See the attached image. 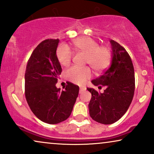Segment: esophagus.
Masks as SVG:
<instances>
[{
  "label": "esophagus",
  "instance_id": "obj_1",
  "mask_svg": "<svg viewBox=\"0 0 154 154\" xmlns=\"http://www.w3.org/2000/svg\"><path fill=\"white\" fill-rule=\"evenodd\" d=\"M86 89V86H80V94H81V93H82L83 91H85Z\"/></svg>",
  "mask_w": 154,
  "mask_h": 154
}]
</instances>
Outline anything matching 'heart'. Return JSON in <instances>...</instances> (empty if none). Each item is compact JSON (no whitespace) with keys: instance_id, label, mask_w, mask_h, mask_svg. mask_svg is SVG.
<instances>
[{"instance_id":"b5f03b06","label":"heart","mask_w":154,"mask_h":154,"mask_svg":"<svg viewBox=\"0 0 154 154\" xmlns=\"http://www.w3.org/2000/svg\"><path fill=\"white\" fill-rule=\"evenodd\" d=\"M76 51L86 54V62L96 71H103L108 67L111 59V50L106 46H99L96 41L90 37H81L72 42ZM58 60L62 66H67L72 59V52L66 45H60L56 51ZM69 81L77 84H83L92 75V72L88 66H73L66 72Z\"/></svg>"}]
</instances>
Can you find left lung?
<instances>
[{"label":"left lung","instance_id":"8db88e82","mask_svg":"<svg viewBox=\"0 0 154 154\" xmlns=\"http://www.w3.org/2000/svg\"><path fill=\"white\" fill-rule=\"evenodd\" d=\"M111 63L100 76L91 83L94 86H105L103 93L91 88L88 104L89 113L94 121L103 124H112L119 121L131 103L135 90L134 68L131 57L126 49L111 40Z\"/></svg>","mask_w":154,"mask_h":154}]
</instances>
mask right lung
I'll return each mask as SVG.
<instances>
[{
  "label": "right lung",
  "mask_w": 154,
  "mask_h": 154,
  "mask_svg": "<svg viewBox=\"0 0 154 154\" xmlns=\"http://www.w3.org/2000/svg\"><path fill=\"white\" fill-rule=\"evenodd\" d=\"M58 43V39H46L39 43L28 59L25 73L28 106L38 119L49 124L70 116L79 91V87L71 82L64 91L56 86L62 71L56 56Z\"/></svg>",
  "instance_id": "1"
}]
</instances>
